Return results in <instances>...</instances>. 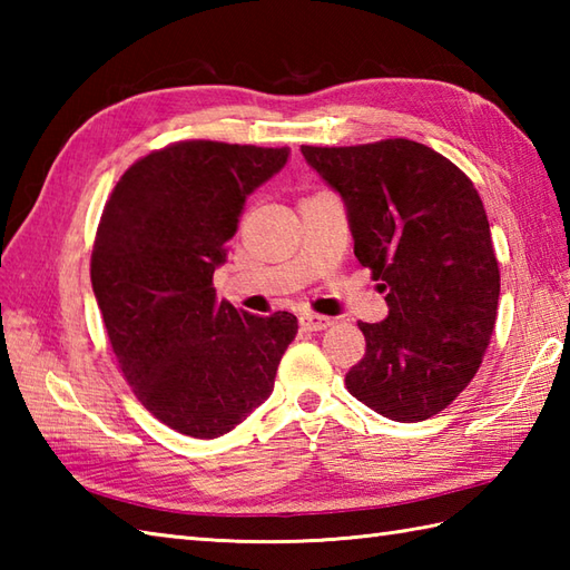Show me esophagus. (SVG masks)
I'll return each mask as SVG.
<instances>
[{
    "label": "esophagus",
    "mask_w": 570,
    "mask_h": 570,
    "mask_svg": "<svg viewBox=\"0 0 570 570\" xmlns=\"http://www.w3.org/2000/svg\"><path fill=\"white\" fill-rule=\"evenodd\" d=\"M298 323H301V328H306V331H325V328H331L335 321L325 318V316H316V313H304V316L298 318Z\"/></svg>",
    "instance_id": "esophagus-1"
}]
</instances>
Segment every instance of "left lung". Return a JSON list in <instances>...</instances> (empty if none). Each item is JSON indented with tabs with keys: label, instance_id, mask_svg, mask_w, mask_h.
<instances>
[{
	"label": "left lung",
	"instance_id": "1",
	"mask_svg": "<svg viewBox=\"0 0 570 570\" xmlns=\"http://www.w3.org/2000/svg\"><path fill=\"white\" fill-rule=\"evenodd\" d=\"M301 154L341 196L355 257L382 278L390 308L360 323L367 350L347 392L392 421L431 419L475 377L498 318L500 269L478 190L411 139Z\"/></svg>",
	"mask_w": 570,
	"mask_h": 570
}]
</instances>
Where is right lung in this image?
<instances>
[{
	"instance_id": "1",
	"label": "right lung",
	"mask_w": 570,
	"mask_h": 570,
	"mask_svg": "<svg viewBox=\"0 0 570 570\" xmlns=\"http://www.w3.org/2000/svg\"><path fill=\"white\" fill-rule=\"evenodd\" d=\"M288 156L180 141L129 166L102 210L90 278L117 362L139 402L193 439L264 404L298 333L294 313L252 316L213 286L247 196Z\"/></svg>"
}]
</instances>
